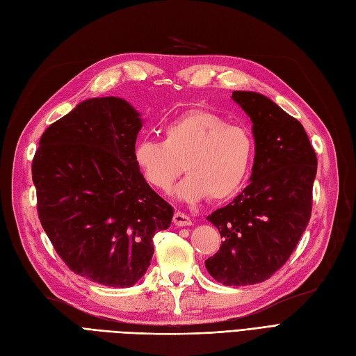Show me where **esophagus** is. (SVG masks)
Here are the masks:
<instances>
[{
  "mask_svg": "<svg viewBox=\"0 0 356 356\" xmlns=\"http://www.w3.org/2000/svg\"><path fill=\"white\" fill-rule=\"evenodd\" d=\"M173 223L176 225V226H191L192 225V220H191V217L189 216H186V214H183V213H175V216H173Z\"/></svg>",
  "mask_w": 356,
  "mask_h": 356,
  "instance_id": "1",
  "label": "esophagus"
}]
</instances>
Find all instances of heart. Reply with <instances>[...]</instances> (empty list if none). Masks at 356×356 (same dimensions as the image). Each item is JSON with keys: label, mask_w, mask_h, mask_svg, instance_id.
<instances>
[{"label": "heart", "mask_w": 356, "mask_h": 356, "mask_svg": "<svg viewBox=\"0 0 356 356\" xmlns=\"http://www.w3.org/2000/svg\"><path fill=\"white\" fill-rule=\"evenodd\" d=\"M163 142L143 139L133 149V161L149 186L170 191L183 168L188 176L177 186L180 200L225 201L243 188L253 163V137L213 112L192 109L163 127Z\"/></svg>", "instance_id": "obj_1"}]
</instances>
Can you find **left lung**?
I'll use <instances>...</instances> for the list:
<instances>
[{"label": "left lung", "mask_w": 356, "mask_h": 356, "mask_svg": "<svg viewBox=\"0 0 356 356\" xmlns=\"http://www.w3.org/2000/svg\"><path fill=\"white\" fill-rule=\"evenodd\" d=\"M232 99L253 122L256 155L250 185L207 220L223 238L205 260L223 285L266 281L289 260L311 219L316 154L303 125L254 91Z\"/></svg>", "instance_id": "1"}]
</instances>
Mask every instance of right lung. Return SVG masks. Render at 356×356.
<instances>
[{
	"instance_id": "obj_1",
	"label": "right lung",
	"mask_w": 356,
	"mask_h": 356,
	"mask_svg": "<svg viewBox=\"0 0 356 356\" xmlns=\"http://www.w3.org/2000/svg\"><path fill=\"white\" fill-rule=\"evenodd\" d=\"M140 129L129 102L88 99L42 133L32 159L38 217L56 253L76 275L120 289L143 277L154 235L173 219L133 161Z\"/></svg>"
}]
</instances>
